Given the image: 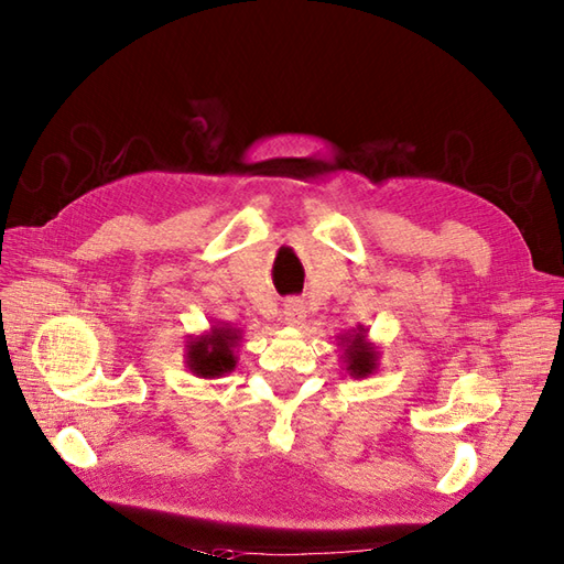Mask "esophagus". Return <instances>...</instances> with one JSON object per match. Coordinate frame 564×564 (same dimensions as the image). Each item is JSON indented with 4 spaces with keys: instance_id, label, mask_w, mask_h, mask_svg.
Here are the masks:
<instances>
[{
    "instance_id": "esophagus-1",
    "label": "esophagus",
    "mask_w": 564,
    "mask_h": 564,
    "mask_svg": "<svg viewBox=\"0 0 564 564\" xmlns=\"http://www.w3.org/2000/svg\"><path fill=\"white\" fill-rule=\"evenodd\" d=\"M302 319H305V305L297 297H288L283 302V322L288 326H297Z\"/></svg>"
}]
</instances>
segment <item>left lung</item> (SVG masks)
Here are the masks:
<instances>
[{
  "label": "left lung",
  "mask_w": 564,
  "mask_h": 564,
  "mask_svg": "<svg viewBox=\"0 0 564 564\" xmlns=\"http://www.w3.org/2000/svg\"><path fill=\"white\" fill-rule=\"evenodd\" d=\"M367 334L369 328L359 324L357 328L348 330V334L338 336V345L343 350L340 359L345 365V371H348L352 379H367L379 369V350L377 345L367 338Z\"/></svg>",
  "instance_id": "left-lung-1"
}]
</instances>
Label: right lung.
Masks as SVG:
<instances>
[{
	"mask_svg": "<svg viewBox=\"0 0 564 564\" xmlns=\"http://www.w3.org/2000/svg\"><path fill=\"white\" fill-rule=\"evenodd\" d=\"M242 330L228 324H214L199 336L185 343V367L197 379H221L238 365V345Z\"/></svg>",
	"mask_w": 564,
	"mask_h": 564,
	"instance_id": "right-lung-1",
	"label": "right lung"
}]
</instances>
